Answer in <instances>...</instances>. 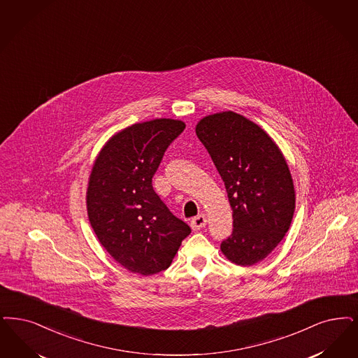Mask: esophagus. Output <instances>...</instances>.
I'll list each match as a JSON object with an SVG mask.
<instances>
[{"label":"esophagus","instance_id":"esophagus-1","mask_svg":"<svg viewBox=\"0 0 358 358\" xmlns=\"http://www.w3.org/2000/svg\"><path fill=\"white\" fill-rule=\"evenodd\" d=\"M205 225H206V215H196L190 221V227L193 230L202 229V228H205Z\"/></svg>","mask_w":358,"mask_h":358}]
</instances>
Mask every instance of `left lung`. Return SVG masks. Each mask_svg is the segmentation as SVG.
Listing matches in <instances>:
<instances>
[{
	"label": "left lung",
	"instance_id": "8db88e82",
	"mask_svg": "<svg viewBox=\"0 0 358 358\" xmlns=\"http://www.w3.org/2000/svg\"><path fill=\"white\" fill-rule=\"evenodd\" d=\"M196 133L233 210V230L221 250L237 265H255L281 243L293 218L294 187L285 158L262 129L233 112L202 118Z\"/></svg>",
	"mask_w": 358,
	"mask_h": 358
}]
</instances>
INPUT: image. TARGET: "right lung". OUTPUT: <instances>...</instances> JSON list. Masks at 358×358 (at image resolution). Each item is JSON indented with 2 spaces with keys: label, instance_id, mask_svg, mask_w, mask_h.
I'll use <instances>...</instances> for the list:
<instances>
[{
  "label": "right lung",
  "instance_id": "1",
  "mask_svg": "<svg viewBox=\"0 0 358 358\" xmlns=\"http://www.w3.org/2000/svg\"><path fill=\"white\" fill-rule=\"evenodd\" d=\"M182 121L159 118L115 134L93 165L87 215L101 245L129 272L150 275L169 268L192 229L158 197L152 178Z\"/></svg>",
  "mask_w": 358,
  "mask_h": 358
}]
</instances>
